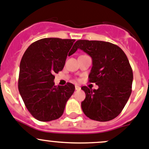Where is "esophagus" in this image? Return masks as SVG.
Returning a JSON list of instances; mask_svg holds the SVG:
<instances>
[{
    "instance_id": "34e87169",
    "label": "esophagus",
    "mask_w": 149,
    "mask_h": 149,
    "mask_svg": "<svg viewBox=\"0 0 149 149\" xmlns=\"http://www.w3.org/2000/svg\"><path fill=\"white\" fill-rule=\"evenodd\" d=\"M75 90H77H77H80V87L77 85H75Z\"/></svg>"
}]
</instances>
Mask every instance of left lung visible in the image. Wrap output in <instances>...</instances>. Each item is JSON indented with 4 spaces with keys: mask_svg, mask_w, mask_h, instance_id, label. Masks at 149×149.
Returning a JSON list of instances; mask_svg holds the SVG:
<instances>
[{
    "mask_svg": "<svg viewBox=\"0 0 149 149\" xmlns=\"http://www.w3.org/2000/svg\"><path fill=\"white\" fill-rule=\"evenodd\" d=\"M73 48L91 56L89 82L98 86L97 90L81 88L85 93L81 103L84 114L95 121L113 120L123 111L132 92L133 74L126 54L117 45L104 41L79 40Z\"/></svg>",
    "mask_w": 149,
    "mask_h": 149,
    "instance_id": "obj_1",
    "label": "left lung"
}]
</instances>
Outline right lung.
Wrapping results in <instances>:
<instances>
[{"label": "right lung", "mask_w": 149, "mask_h": 149, "mask_svg": "<svg viewBox=\"0 0 149 149\" xmlns=\"http://www.w3.org/2000/svg\"><path fill=\"white\" fill-rule=\"evenodd\" d=\"M75 40L42 38L31 44L20 62L19 91L28 111L36 120L48 122L59 118L75 87L54 85V74L63 70Z\"/></svg>", "instance_id": "right-lung-1"}]
</instances>
